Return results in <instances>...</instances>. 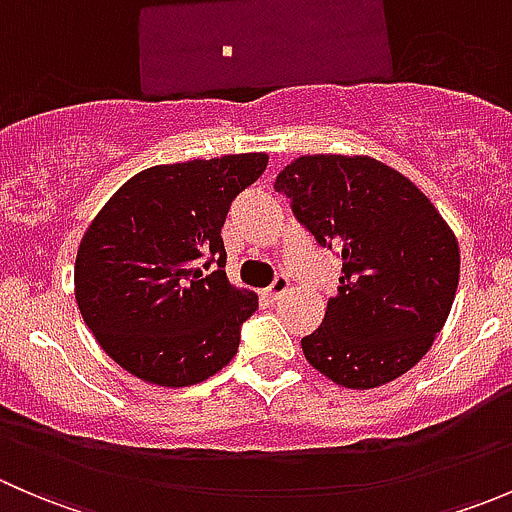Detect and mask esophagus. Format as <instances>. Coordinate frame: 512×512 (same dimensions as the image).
<instances>
[{"label":"esophagus","mask_w":512,"mask_h":512,"mask_svg":"<svg viewBox=\"0 0 512 512\" xmlns=\"http://www.w3.org/2000/svg\"><path fill=\"white\" fill-rule=\"evenodd\" d=\"M287 289H289V280H287V277H277V280L272 282V285L265 289V297L270 299V302H275V299H280L282 294L287 292Z\"/></svg>","instance_id":"esophagus-1"}]
</instances>
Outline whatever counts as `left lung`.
Returning <instances> with one entry per match:
<instances>
[{
	"mask_svg": "<svg viewBox=\"0 0 512 512\" xmlns=\"http://www.w3.org/2000/svg\"><path fill=\"white\" fill-rule=\"evenodd\" d=\"M275 190L342 257L324 322L302 339L307 361L347 389L399 379L451 312L461 275L453 230L406 175L369 156H299Z\"/></svg>",
	"mask_w": 512,
	"mask_h": 512,
	"instance_id": "1",
	"label": "left lung"
}]
</instances>
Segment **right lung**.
<instances>
[{
    "instance_id": "add662e5",
    "label": "right lung",
    "mask_w": 512,
    "mask_h": 512,
    "mask_svg": "<svg viewBox=\"0 0 512 512\" xmlns=\"http://www.w3.org/2000/svg\"><path fill=\"white\" fill-rule=\"evenodd\" d=\"M267 153L153 165L98 210L76 252V304L101 349L156 386H193L240 347L257 294L230 285L220 230ZM213 261L219 270L205 273Z\"/></svg>"
}]
</instances>
